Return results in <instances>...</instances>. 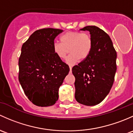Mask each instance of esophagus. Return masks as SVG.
<instances>
[{
	"instance_id": "34e87169",
	"label": "esophagus",
	"mask_w": 133,
	"mask_h": 133,
	"mask_svg": "<svg viewBox=\"0 0 133 133\" xmlns=\"http://www.w3.org/2000/svg\"><path fill=\"white\" fill-rule=\"evenodd\" d=\"M69 68H70V73H72V66H69Z\"/></svg>"
}]
</instances>
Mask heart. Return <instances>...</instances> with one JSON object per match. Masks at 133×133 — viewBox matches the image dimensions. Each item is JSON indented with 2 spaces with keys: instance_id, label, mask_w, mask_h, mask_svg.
<instances>
[{
  "instance_id": "heart-1",
  "label": "heart",
  "mask_w": 133,
  "mask_h": 133,
  "mask_svg": "<svg viewBox=\"0 0 133 133\" xmlns=\"http://www.w3.org/2000/svg\"><path fill=\"white\" fill-rule=\"evenodd\" d=\"M60 41L61 42L53 43V51L59 59H63L66 57L69 49L70 54L65 61L68 65H75L81 59H86L92 50V39L86 32L69 31L61 36Z\"/></svg>"
}]
</instances>
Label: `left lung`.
<instances>
[{
	"instance_id": "1",
	"label": "left lung",
	"mask_w": 133,
	"mask_h": 133,
	"mask_svg": "<svg viewBox=\"0 0 133 133\" xmlns=\"http://www.w3.org/2000/svg\"><path fill=\"white\" fill-rule=\"evenodd\" d=\"M93 42L90 55L72 68L75 81V98L85 106L102 102L110 91L117 71V52L110 37L95 25L86 26Z\"/></svg>"
}]
</instances>
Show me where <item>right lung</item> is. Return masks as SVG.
Masks as SVG:
<instances>
[{
    "label": "right lung",
    "instance_id": "1",
    "mask_svg": "<svg viewBox=\"0 0 133 133\" xmlns=\"http://www.w3.org/2000/svg\"><path fill=\"white\" fill-rule=\"evenodd\" d=\"M63 30H37L23 44L19 57L18 79L31 102L41 107L54 105L69 66L53 51L54 39Z\"/></svg>",
    "mask_w": 133,
    "mask_h": 133
}]
</instances>
